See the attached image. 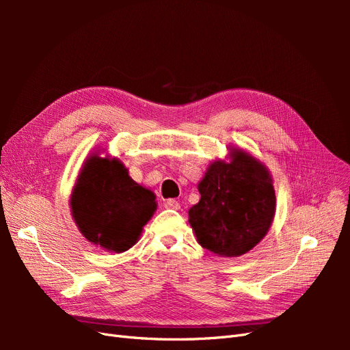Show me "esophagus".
I'll list each match as a JSON object with an SVG mask.
<instances>
[{"instance_id":"obj_1","label":"esophagus","mask_w":350,"mask_h":350,"mask_svg":"<svg viewBox=\"0 0 350 350\" xmlns=\"http://www.w3.org/2000/svg\"><path fill=\"white\" fill-rule=\"evenodd\" d=\"M165 207L172 208V210H179V207H181V206H179V203L175 198H169V200L165 201Z\"/></svg>"}]
</instances>
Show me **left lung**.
Listing matches in <instances>:
<instances>
[{"label": "left lung", "mask_w": 350, "mask_h": 350, "mask_svg": "<svg viewBox=\"0 0 350 350\" xmlns=\"http://www.w3.org/2000/svg\"><path fill=\"white\" fill-rule=\"evenodd\" d=\"M232 162H213L198 184L201 198L189 208V225L203 248L238 257L266 237L276 196L266 166L235 150Z\"/></svg>", "instance_id": "left-lung-1"}]
</instances>
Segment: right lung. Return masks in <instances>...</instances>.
I'll use <instances>...</instances> for the list:
<instances>
[{"label":"right lung","instance_id":"obj_1","mask_svg":"<svg viewBox=\"0 0 350 350\" xmlns=\"http://www.w3.org/2000/svg\"><path fill=\"white\" fill-rule=\"evenodd\" d=\"M154 194L130 178L118 159L92 156L71 194L72 217L88 241L122 252L139 239L156 210Z\"/></svg>","mask_w":350,"mask_h":350}]
</instances>
